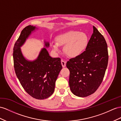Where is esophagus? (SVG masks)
<instances>
[{"mask_svg": "<svg viewBox=\"0 0 121 121\" xmlns=\"http://www.w3.org/2000/svg\"><path fill=\"white\" fill-rule=\"evenodd\" d=\"M66 62L65 61L63 60V59L61 60V64H62V65L63 67H64L66 66Z\"/></svg>", "mask_w": 121, "mask_h": 121, "instance_id": "esophagus-1", "label": "esophagus"}]
</instances>
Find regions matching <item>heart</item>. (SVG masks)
Returning <instances> with one entry per match:
<instances>
[{
	"label": "heart",
	"instance_id": "1",
	"mask_svg": "<svg viewBox=\"0 0 121 121\" xmlns=\"http://www.w3.org/2000/svg\"><path fill=\"white\" fill-rule=\"evenodd\" d=\"M56 43L52 42L51 46L55 52L60 51L59 46H63L64 52L68 56L75 58L79 56L85 50L88 44V37L84 33L70 30L58 35Z\"/></svg>",
	"mask_w": 121,
	"mask_h": 121
}]
</instances>
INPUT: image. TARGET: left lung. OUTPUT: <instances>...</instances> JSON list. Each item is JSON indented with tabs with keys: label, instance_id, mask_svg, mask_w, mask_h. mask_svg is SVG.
I'll return each instance as SVG.
<instances>
[{
	"label": "left lung",
	"instance_id": "left-lung-1",
	"mask_svg": "<svg viewBox=\"0 0 121 121\" xmlns=\"http://www.w3.org/2000/svg\"><path fill=\"white\" fill-rule=\"evenodd\" d=\"M93 33L85 51L66 63L70 75L69 85L73 94L86 97L97 90L103 81L108 61L104 37L93 26Z\"/></svg>",
	"mask_w": 121,
	"mask_h": 121
}]
</instances>
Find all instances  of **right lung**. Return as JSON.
<instances>
[{"mask_svg": "<svg viewBox=\"0 0 121 121\" xmlns=\"http://www.w3.org/2000/svg\"><path fill=\"white\" fill-rule=\"evenodd\" d=\"M36 29L35 26H28L21 31L13 48L14 66L25 91L34 98L43 100L53 94L56 81L62 66L61 59L51 57L45 48L41 49L38 58L33 61L24 57L20 47ZM49 45L48 42H45V46Z\"/></svg>", "mask_w": 121, "mask_h": 121, "instance_id": "right-lung-1", "label": "right lung"}]
</instances>
